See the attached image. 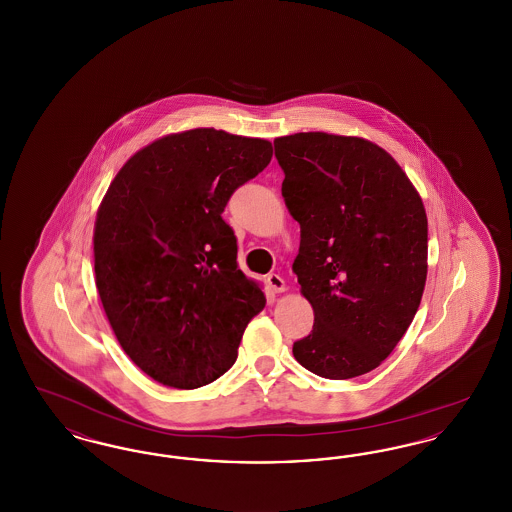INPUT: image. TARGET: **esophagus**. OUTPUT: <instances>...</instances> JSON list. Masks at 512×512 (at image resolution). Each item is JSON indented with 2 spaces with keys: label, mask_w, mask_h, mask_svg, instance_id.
Wrapping results in <instances>:
<instances>
[{
  "label": "esophagus",
  "mask_w": 512,
  "mask_h": 512,
  "mask_svg": "<svg viewBox=\"0 0 512 512\" xmlns=\"http://www.w3.org/2000/svg\"><path fill=\"white\" fill-rule=\"evenodd\" d=\"M267 280L268 286H270V290H272V292H286V282H284V278H282L280 274H270Z\"/></svg>",
  "instance_id": "34e87169"
}]
</instances>
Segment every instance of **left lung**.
I'll use <instances>...</instances> for the list:
<instances>
[{"instance_id":"obj_1","label":"left lung","mask_w":512,"mask_h":512,"mask_svg":"<svg viewBox=\"0 0 512 512\" xmlns=\"http://www.w3.org/2000/svg\"><path fill=\"white\" fill-rule=\"evenodd\" d=\"M282 197L301 226L292 270L315 313L301 366L347 380L382 365L411 326L428 274L422 197L386 149L359 136L274 140Z\"/></svg>"}]
</instances>
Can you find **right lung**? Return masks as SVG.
<instances>
[{
    "mask_svg": "<svg viewBox=\"0 0 512 512\" xmlns=\"http://www.w3.org/2000/svg\"><path fill=\"white\" fill-rule=\"evenodd\" d=\"M272 159V144L215 128L157 138L136 151L99 203L94 270L107 320L155 382L195 390L238 357L267 303L238 268L222 220L230 195Z\"/></svg>",
    "mask_w": 512,
    "mask_h": 512,
    "instance_id": "add662e5",
    "label": "right lung"
}]
</instances>
